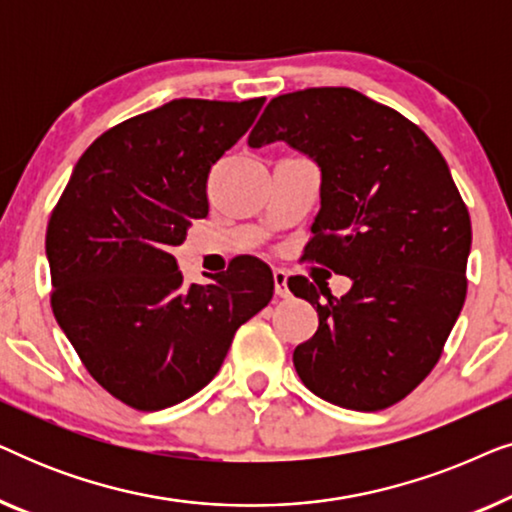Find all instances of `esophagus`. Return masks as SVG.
Listing matches in <instances>:
<instances>
[{"instance_id":"1","label":"esophagus","mask_w":512,"mask_h":512,"mask_svg":"<svg viewBox=\"0 0 512 512\" xmlns=\"http://www.w3.org/2000/svg\"><path fill=\"white\" fill-rule=\"evenodd\" d=\"M272 279H275V296L289 298L291 291H289V286H286V282H289V275H286L284 270H275L272 272Z\"/></svg>"}]
</instances>
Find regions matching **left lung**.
Masks as SVG:
<instances>
[{
	"mask_svg": "<svg viewBox=\"0 0 512 512\" xmlns=\"http://www.w3.org/2000/svg\"><path fill=\"white\" fill-rule=\"evenodd\" d=\"M272 142L321 172L305 256L352 279L326 305L305 277L289 279L319 314L296 373L340 408H389L436 366L466 300L471 216L450 167L415 123L352 88L275 97L249 135L251 149Z\"/></svg>",
	"mask_w": 512,
	"mask_h": 512,
	"instance_id": "left-lung-1",
	"label": "left lung"
}]
</instances>
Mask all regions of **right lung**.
Returning <instances> with one entry per match:
<instances>
[{
    "label": "right lung",
    "mask_w": 512,
    "mask_h": 512,
    "mask_svg": "<svg viewBox=\"0 0 512 512\" xmlns=\"http://www.w3.org/2000/svg\"><path fill=\"white\" fill-rule=\"evenodd\" d=\"M263 102L172 100L128 118L88 146L53 209V314L88 373L130 408L198 394L237 328L270 303L275 279L258 258L202 286L184 284L172 256L209 212V170Z\"/></svg>",
    "instance_id": "1"
}]
</instances>
